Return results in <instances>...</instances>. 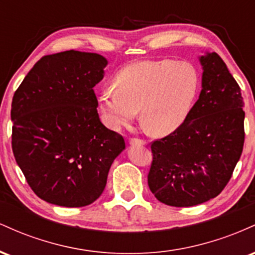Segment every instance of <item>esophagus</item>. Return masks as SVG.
<instances>
[{
    "mask_svg": "<svg viewBox=\"0 0 255 255\" xmlns=\"http://www.w3.org/2000/svg\"><path fill=\"white\" fill-rule=\"evenodd\" d=\"M129 144L130 145H145L146 141H144L142 139H139V137H130Z\"/></svg>",
    "mask_w": 255,
    "mask_h": 255,
    "instance_id": "34e87169",
    "label": "esophagus"
}]
</instances>
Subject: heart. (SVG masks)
<instances>
[{
	"label": "heart",
	"instance_id": "heart-1",
	"mask_svg": "<svg viewBox=\"0 0 255 255\" xmlns=\"http://www.w3.org/2000/svg\"><path fill=\"white\" fill-rule=\"evenodd\" d=\"M200 77L192 63L148 60L128 64L115 78V87L99 93L98 107L107 126L120 130L141 109L144 127L166 135L183 125L197 99Z\"/></svg>",
	"mask_w": 255,
	"mask_h": 255
}]
</instances>
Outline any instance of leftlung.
Returning a JSON list of instances; mask_svg holds the SVG:
<instances>
[{
  "mask_svg": "<svg viewBox=\"0 0 255 255\" xmlns=\"http://www.w3.org/2000/svg\"><path fill=\"white\" fill-rule=\"evenodd\" d=\"M203 90L176 130L151 142L147 175L160 203L188 207L216 198L229 182L245 142L241 89L216 52L200 57Z\"/></svg>",
  "mask_w": 255,
  "mask_h": 255,
  "instance_id": "obj_1",
  "label": "left lung"
}]
</instances>
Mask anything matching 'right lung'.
Masks as SVG:
<instances>
[{"label":"right lung","instance_id":"right-lung-1","mask_svg":"<svg viewBox=\"0 0 255 255\" xmlns=\"http://www.w3.org/2000/svg\"><path fill=\"white\" fill-rule=\"evenodd\" d=\"M107 58L68 50L43 56L14 93L11 148L28 186L46 203L83 207L97 200L121 134L99 120L93 87Z\"/></svg>","mask_w":255,"mask_h":255}]
</instances>
